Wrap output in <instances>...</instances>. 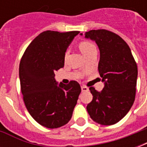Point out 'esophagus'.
<instances>
[{
	"instance_id": "34e87169",
	"label": "esophagus",
	"mask_w": 147,
	"mask_h": 147,
	"mask_svg": "<svg viewBox=\"0 0 147 147\" xmlns=\"http://www.w3.org/2000/svg\"><path fill=\"white\" fill-rule=\"evenodd\" d=\"M81 89H82V91H83V92H85V91H88V90H89V89H88L86 86H81Z\"/></svg>"
}]
</instances>
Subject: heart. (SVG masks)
<instances>
[{
	"label": "heart",
	"mask_w": 147,
	"mask_h": 147,
	"mask_svg": "<svg viewBox=\"0 0 147 147\" xmlns=\"http://www.w3.org/2000/svg\"><path fill=\"white\" fill-rule=\"evenodd\" d=\"M79 48H80V51L82 52V53L84 55V57H86L87 55L91 53L92 52L95 51L96 47L95 45L93 44L92 42H89V41H83L79 43ZM67 56V53H65L64 54V59H66Z\"/></svg>",
	"instance_id": "heart-1"
}]
</instances>
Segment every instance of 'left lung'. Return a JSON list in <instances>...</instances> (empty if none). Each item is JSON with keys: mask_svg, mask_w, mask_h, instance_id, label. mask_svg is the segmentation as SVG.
I'll use <instances>...</instances> for the list:
<instances>
[{"mask_svg": "<svg viewBox=\"0 0 147 147\" xmlns=\"http://www.w3.org/2000/svg\"><path fill=\"white\" fill-rule=\"evenodd\" d=\"M85 37L95 41L98 46V71L105 82L102 91L90 87L93 99L86 109L94 122L113 125L126 116L134 103L137 64L128 45L117 34L99 29L86 32Z\"/></svg>", "mask_w": 147, "mask_h": 147, "instance_id": "left-lung-1", "label": "left lung"}]
</instances>
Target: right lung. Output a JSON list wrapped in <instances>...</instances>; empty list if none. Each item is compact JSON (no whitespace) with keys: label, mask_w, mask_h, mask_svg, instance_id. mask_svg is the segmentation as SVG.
I'll return each mask as SVG.
<instances>
[{"label":"right lung","mask_w":147,"mask_h":147,"mask_svg":"<svg viewBox=\"0 0 147 147\" xmlns=\"http://www.w3.org/2000/svg\"><path fill=\"white\" fill-rule=\"evenodd\" d=\"M80 31L46 30L34 39L20 63V80L26 108L39 124L57 128L71 120L81 87L71 80L55 81V72L64 65L67 46Z\"/></svg>","instance_id":"obj_1"}]
</instances>
